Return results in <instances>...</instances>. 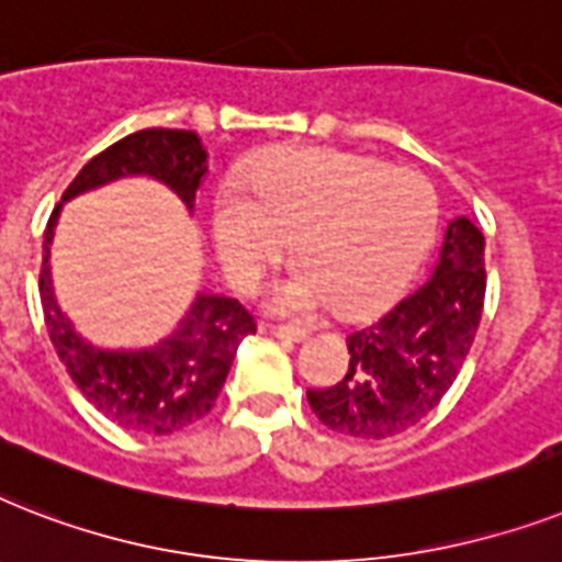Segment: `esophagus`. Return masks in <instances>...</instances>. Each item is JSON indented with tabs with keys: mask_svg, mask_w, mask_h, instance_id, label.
I'll list each match as a JSON object with an SVG mask.
<instances>
[{
	"mask_svg": "<svg viewBox=\"0 0 562 562\" xmlns=\"http://www.w3.org/2000/svg\"><path fill=\"white\" fill-rule=\"evenodd\" d=\"M260 334H269L276 336V339H284V342H302L304 330L299 327H284V325H260Z\"/></svg>",
	"mask_w": 562,
	"mask_h": 562,
	"instance_id": "obj_1",
	"label": "esophagus"
}]
</instances>
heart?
I'll list each match as a JSON object with an SVG mask.
<instances>
[{
    "mask_svg": "<svg viewBox=\"0 0 562 562\" xmlns=\"http://www.w3.org/2000/svg\"><path fill=\"white\" fill-rule=\"evenodd\" d=\"M249 191L214 203V246L232 284L255 290L295 240L302 267L276 284L269 310L307 318L330 304L368 316L412 284L438 228L420 173L336 147H286L255 165Z\"/></svg>",
    "mask_w": 562,
    "mask_h": 562,
    "instance_id": "heart-1",
    "label": "heart"
}]
</instances>
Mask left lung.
<instances>
[{
    "label": "left lung",
    "mask_w": 562,
    "mask_h": 562,
    "mask_svg": "<svg viewBox=\"0 0 562 562\" xmlns=\"http://www.w3.org/2000/svg\"><path fill=\"white\" fill-rule=\"evenodd\" d=\"M484 235L450 217L432 276L371 327L348 336L351 366L330 389H310V408L334 432L392 438L432 412L456 383L484 307Z\"/></svg>",
    "instance_id": "8db88e82"
}]
</instances>
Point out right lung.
I'll return each instance as SVG.
<instances>
[{"instance_id": "obj_1", "label": "right lung", "mask_w": 562, "mask_h": 562, "mask_svg": "<svg viewBox=\"0 0 562 562\" xmlns=\"http://www.w3.org/2000/svg\"><path fill=\"white\" fill-rule=\"evenodd\" d=\"M209 177V150L194 130H138L87 161L52 211L43 237L40 302L52 345L63 366L103 417L127 432L170 435L205 417L226 383L237 345L255 334V318L235 299L200 293L177 327L145 348H110L80 334L63 313L52 281L54 228L63 203L121 179H154L188 214Z\"/></svg>"}]
</instances>
